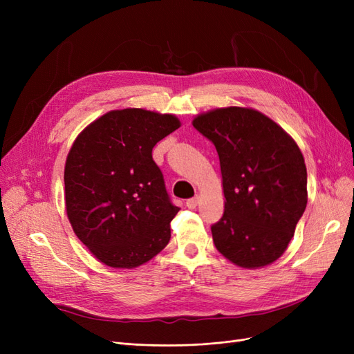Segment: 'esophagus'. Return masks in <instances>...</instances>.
<instances>
[{
  "instance_id": "1",
  "label": "esophagus",
  "mask_w": 354,
  "mask_h": 354,
  "mask_svg": "<svg viewBox=\"0 0 354 354\" xmlns=\"http://www.w3.org/2000/svg\"><path fill=\"white\" fill-rule=\"evenodd\" d=\"M198 203H199V196L190 198V199L186 201V207H187L189 209H195V208L198 207Z\"/></svg>"
}]
</instances>
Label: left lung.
I'll return each mask as SVG.
<instances>
[{
    "label": "left lung",
    "mask_w": 354,
    "mask_h": 354,
    "mask_svg": "<svg viewBox=\"0 0 354 354\" xmlns=\"http://www.w3.org/2000/svg\"><path fill=\"white\" fill-rule=\"evenodd\" d=\"M194 127L220 158L223 217L211 226L218 252L245 269L272 264L285 252L307 205V169L297 143L259 111L214 109Z\"/></svg>",
    "instance_id": "obj_1"
}]
</instances>
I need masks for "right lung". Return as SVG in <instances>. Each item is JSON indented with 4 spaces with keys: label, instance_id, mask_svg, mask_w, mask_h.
I'll use <instances>...</instances> for the list:
<instances>
[{
    "label": "right lung",
    "instance_id": "obj_1",
    "mask_svg": "<svg viewBox=\"0 0 354 354\" xmlns=\"http://www.w3.org/2000/svg\"><path fill=\"white\" fill-rule=\"evenodd\" d=\"M174 115L111 111L73 142L65 165V203L78 239L103 264L133 269L162 251L178 212L153 146L176 131Z\"/></svg>",
    "mask_w": 354,
    "mask_h": 354
}]
</instances>
